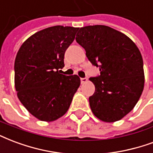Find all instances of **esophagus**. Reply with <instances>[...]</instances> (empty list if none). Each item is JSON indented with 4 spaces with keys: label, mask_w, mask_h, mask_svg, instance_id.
Wrapping results in <instances>:
<instances>
[{
    "label": "esophagus",
    "mask_w": 153,
    "mask_h": 153,
    "mask_svg": "<svg viewBox=\"0 0 153 153\" xmlns=\"http://www.w3.org/2000/svg\"><path fill=\"white\" fill-rule=\"evenodd\" d=\"M80 81H81V83H85V82H88V79L87 78H80Z\"/></svg>",
    "instance_id": "1"
}]
</instances>
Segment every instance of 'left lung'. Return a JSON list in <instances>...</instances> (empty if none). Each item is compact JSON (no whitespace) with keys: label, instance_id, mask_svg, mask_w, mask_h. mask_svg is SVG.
Segmentation results:
<instances>
[{"label":"left lung","instance_id":"8db88e82","mask_svg":"<svg viewBox=\"0 0 153 153\" xmlns=\"http://www.w3.org/2000/svg\"><path fill=\"white\" fill-rule=\"evenodd\" d=\"M76 41L100 74L89 79L95 92L89 97L94 115L106 123L122 119L133 109L144 86L143 62L129 37L104 25L81 27Z\"/></svg>","mask_w":153,"mask_h":153}]
</instances>
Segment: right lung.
<instances>
[{
	"label": "right lung",
	"mask_w": 153,
	"mask_h": 153,
	"mask_svg": "<svg viewBox=\"0 0 153 153\" xmlns=\"http://www.w3.org/2000/svg\"><path fill=\"white\" fill-rule=\"evenodd\" d=\"M78 27L54 26L39 30L22 45L14 62L18 97L33 116L45 122L67 112L80 85L78 75H64V56Z\"/></svg>",
	"instance_id": "obj_1"
}]
</instances>
